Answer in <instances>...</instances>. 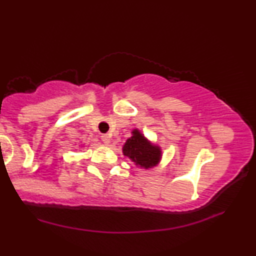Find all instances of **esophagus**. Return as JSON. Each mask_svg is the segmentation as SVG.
<instances>
[{"instance_id": "obj_1", "label": "esophagus", "mask_w": 256, "mask_h": 256, "mask_svg": "<svg viewBox=\"0 0 256 256\" xmlns=\"http://www.w3.org/2000/svg\"><path fill=\"white\" fill-rule=\"evenodd\" d=\"M102 141L105 144H108L110 142V136H108V134H102Z\"/></svg>"}]
</instances>
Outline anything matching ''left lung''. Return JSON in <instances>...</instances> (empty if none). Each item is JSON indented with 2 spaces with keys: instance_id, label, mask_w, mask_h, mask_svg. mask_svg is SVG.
I'll use <instances>...</instances> for the list:
<instances>
[{
  "instance_id": "obj_1",
  "label": "left lung",
  "mask_w": 256,
  "mask_h": 256,
  "mask_svg": "<svg viewBox=\"0 0 256 256\" xmlns=\"http://www.w3.org/2000/svg\"><path fill=\"white\" fill-rule=\"evenodd\" d=\"M123 154L141 168H152L162 158V150L154 146L138 132L133 130L132 136L128 138L123 146Z\"/></svg>"
}]
</instances>
